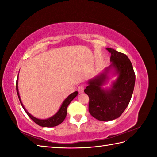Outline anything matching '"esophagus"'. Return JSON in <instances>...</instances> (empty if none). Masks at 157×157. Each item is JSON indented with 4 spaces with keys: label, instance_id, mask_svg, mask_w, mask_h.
Listing matches in <instances>:
<instances>
[{
    "label": "esophagus",
    "instance_id": "34e87169",
    "mask_svg": "<svg viewBox=\"0 0 157 157\" xmlns=\"http://www.w3.org/2000/svg\"><path fill=\"white\" fill-rule=\"evenodd\" d=\"M84 86L80 85V86H78V91L79 92V93H83V92H84Z\"/></svg>",
    "mask_w": 157,
    "mask_h": 157
}]
</instances>
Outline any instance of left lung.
<instances>
[{
    "mask_svg": "<svg viewBox=\"0 0 157 157\" xmlns=\"http://www.w3.org/2000/svg\"><path fill=\"white\" fill-rule=\"evenodd\" d=\"M111 53V64L104 73L90 79L84 92L89 97L88 110L90 115L99 121H111L121 115L131 100L134 92L136 75L131 61L126 55L106 48ZM112 67L118 74L109 90L101 86L105 81L107 73Z\"/></svg>",
    "mask_w": 157,
    "mask_h": 157,
    "instance_id": "1",
    "label": "left lung"
}]
</instances>
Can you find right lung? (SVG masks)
I'll return each mask as SVG.
<instances>
[{
    "instance_id": "obj_1",
    "label": "right lung",
    "mask_w": 157,
    "mask_h": 157,
    "mask_svg": "<svg viewBox=\"0 0 157 157\" xmlns=\"http://www.w3.org/2000/svg\"><path fill=\"white\" fill-rule=\"evenodd\" d=\"M17 79H17V82H16V90H17V95H18V97L19 99V101L21 102V105L22 106L23 109H24V111H25V113H27V115L29 117V118H30L32 121H34L36 124H38L40 126H42V127H46V128H51V127H55L58 125L59 124H61V123L64 121V119L66 117V115H67V106H69V105L70 104V102H71L73 98H74L75 96L78 95V92H74L72 94H70L64 102H63V104L61 106V108L58 111V112L56 113V114L51 117V118H48L47 119H39L34 117H33L32 115H31L29 113L26 111L25 109L24 106H23L22 102L21 101V99H20L19 97V91H18V86H17Z\"/></svg>"
}]
</instances>
